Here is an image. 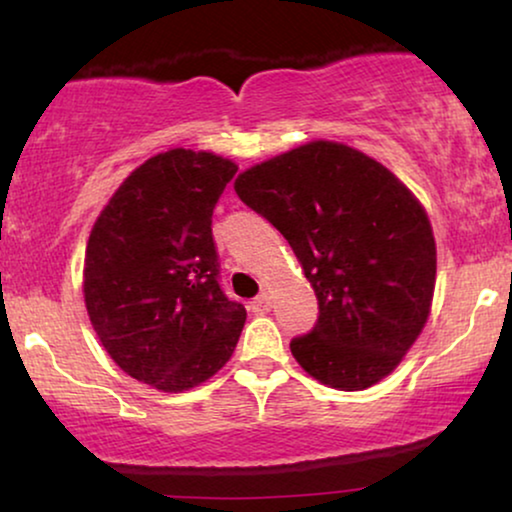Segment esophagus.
Returning <instances> with one entry per match:
<instances>
[{"label":"esophagus","instance_id":"esophagus-1","mask_svg":"<svg viewBox=\"0 0 512 512\" xmlns=\"http://www.w3.org/2000/svg\"><path fill=\"white\" fill-rule=\"evenodd\" d=\"M270 307H272V300H270V296H265V293L263 296L251 300V312L254 314H268Z\"/></svg>","mask_w":512,"mask_h":512}]
</instances>
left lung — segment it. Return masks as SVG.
<instances>
[{"label":"left lung","instance_id":"left-lung-1","mask_svg":"<svg viewBox=\"0 0 512 512\" xmlns=\"http://www.w3.org/2000/svg\"><path fill=\"white\" fill-rule=\"evenodd\" d=\"M244 205L268 219L319 300L291 354L340 391L373 387L429 319L436 240L424 207L387 167L338 142H310L235 179Z\"/></svg>","mask_w":512,"mask_h":512}]
</instances>
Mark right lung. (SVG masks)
Here are the masks:
<instances>
[{
  "instance_id": "add662e5",
  "label": "right lung",
  "mask_w": 512,
  "mask_h": 512,
  "mask_svg": "<svg viewBox=\"0 0 512 512\" xmlns=\"http://www.w3.org/2000/svg\"><path fill=\"white\" fill-rule=\"evenodd\" d=\"M237 165L172 149L139 165L97 216L83 296L116 366L160 391L193 389L226 366L247 310L219 284L212 214Z\"/></svg>"
}]
</instances>
